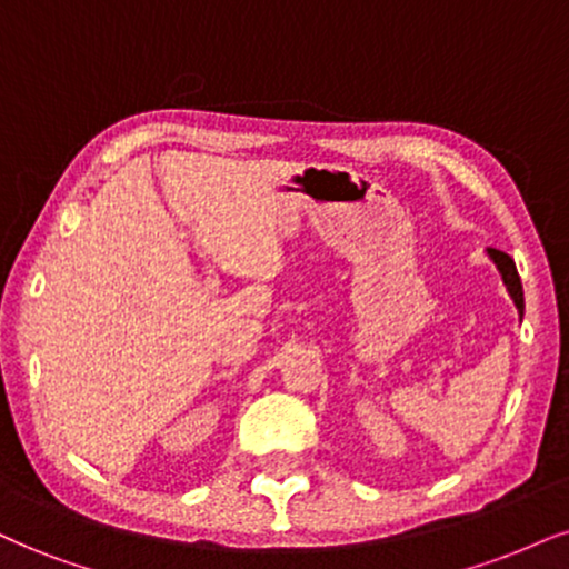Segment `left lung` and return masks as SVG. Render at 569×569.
Masks as SVG:
<instances>
[{"label": "left lung", "instance_id": "1", "mask_svg": "<svg viewBox=\"0 0 569 569\" xmlns=\"http://www.w3.org/2000/svg\"><path fill=\"white\" fill-rule=\"evenodd\" d=\"M488 256L493 258L496 269L501 271L503 284H507L509 296H511V300H515L517 311H520V317H522V313H525V296H522V282H520V273H517L515 261H511L507 252H501V250H496V248H488Z\"/></svg>", "mask_w": 569, "mask_h": 569}]
</instances>
